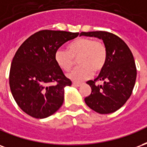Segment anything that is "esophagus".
Returning a JSON list of instances; mask_svg holds the SVG:
<instances>
[{"instance_id": "esophagus-1", "label": "esophagus", "mask_w": 147, "mask_h": 147, "mask_svg": "<svg viewBox=\"0 0 147 147\" xmlns=\"http://www.w3.org/2000/svg\"><path fill=\"white\" fill-rule=\"evenodd\" d=\"M82 84V83H79V82H73V85L74 86H76V87H80Z\"/></svg>"}]
</instances>
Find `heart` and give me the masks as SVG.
<instances>
[{
	"label": "heart",
	"instance_id": "b5f03b06",
	"mask_svg": "<svg viewBox=\"0 0 147 147\" xmlns=\"http://www.w3.org/2000/svg\"><path fill=\"white\" fill-rule=\"evenodd\" d=\"M55 59L64 70H69L78 59L80 66L75 67L67 74L74 81H81L89 78L92 73L98 74L104 69L107 61V49L103 43L91 38L80 37L68 46V50L59 49Z\"/></svg>",
	"mask_w": 147,
	"mask_h": 147
}]
</instances>
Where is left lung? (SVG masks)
Masks as SVG:
<instances>
[{
  "mask_svg": "<svg viewBox=\"0 0 147 147\" xmlns=\"http://www.w3.org/2000/svg\"><path fill=\"white\" fill-rule=\"evenodd\" d=\"M81 36L98 37L107 49L104 69L94 81H87L92 92L84 101L92 110L106 114L124 106L132 93L136 80V66L133 55L125 42L117 35L106 31L81 32ZM102 81L103 84L97 82Z\"/></svg>",
  "mask_w": 147,
  "mask_h": 147,
  "instance_id": "1",
  "label": "left lung"
}]
</instances>
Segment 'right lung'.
<instances>
[{"instance_id": "add662e5", "label": "right lung", "mask_w": 147, "mask_h": 147, "mask_svg": "<svg viewBox=\"0 0 147 147\" xmlns=\"http://www.w3.org/2000/svg\"><path fill=\"white\" fill-rule=\"evenodd\" d=\"M78 35L44 30L31 35L17 50L11 64L9 85L14 99L28 115L45 118L63 105L64 88L72 82L64 75L55 55L63 44Z\"/></svg>"}]
</instances>
